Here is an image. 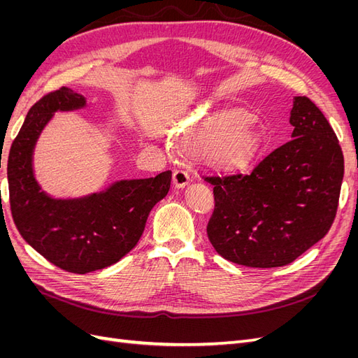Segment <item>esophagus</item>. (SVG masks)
Listing matches in <instances>:
<instances>
[{"label":"esophagus","mask_w":358,"mask_h":358,"mask_svg":"<svg viewBox=\"0 0 358 358\" xmlns=\"http://www.w3.org/2000/svg\"><path fill=\"white\" fill-rule=\"evenodd\" d=\"M189 183V175L183 170H176L173 173V185L176 188H185Z\"/></svg>","instance_id":"obj_1"}]
</instances>
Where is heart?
<instances>
[{"label": "heart", "instance_id": "1", "mask_svg": "<svg viewBox=\"0 0 358 358\" xmlns=\"http://www.w3.org/2000/svg\"><path fill=\"white\" fill-rule=\"evenodd\" d=\"M251 116L243 110L200 112L178 129V142L187 149L201 146L203 154L220 166H242L257 150Z\"/></svg>", "mask_w": 358, "mask_h": 358}]
</instances>
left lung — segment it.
I'll return each instance as SVG.
<instances>
[{
	"instance_id": "left-lung-1",
	"label": "left lung",
	"mask_w": 358,
	"mask_h": 358,
	"mask_svg": "<svg viewBox=\"0 0 358 358\" xmlns=\"http://www.w3.org/2000/svg\"><path fill=\"white\" fill-rule=\"evenodd\" d=\"M291 140L248 171L208 173L215 210L208 236L231 263L289 264L327 234L338 210L343 154L321 110L294 96Z\"/></svg>"
}]
</instances>
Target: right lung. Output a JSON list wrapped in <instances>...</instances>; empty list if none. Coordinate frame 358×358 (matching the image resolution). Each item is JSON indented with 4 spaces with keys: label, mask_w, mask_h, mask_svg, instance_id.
<instances>
[{
    "label": "right lung",
    "mask_w": 358,
    "mask_h": 358,
    "mask_svg": "<svg viewBox=\"0 0 358 358\" xmlns=\"http://www.w3.org/2000/svg\"><path fill=\"white\" fill-rule=\"evenodd\" d=\"M88 106L70 88L50 92L31 107L12 145L7 179L13 221L25 242L67 272L109 267L137 245L154 206L167 196L171 171L155 178L115 180L79 197H55L36 178L34 150L57 112Z\"/></svg>",
    "instance_id": "obj_1"
}]
</instances>
